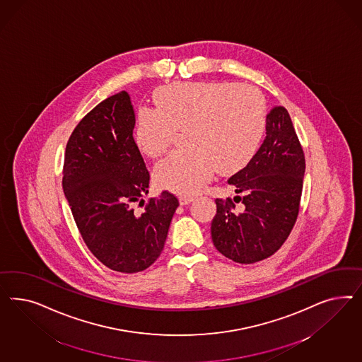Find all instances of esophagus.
I'll return each mask as SVG.
<instances>
[{
  "mask_svg": "<svg viewBox=\"0 0 362 362\" xmlns=\"http://www.w3.org/2000/svg\"><path fill=\"white\" fill-rule=\"evenodd\" d=\"M195 199L191 197H179V203L180 206H188L189 203H192Z\"/></svg>",
  "mask_w": 362,
  "mask_h": 362,
  "instance_id": "34e87169",
  "label": "esophagus"
}]
</instances>
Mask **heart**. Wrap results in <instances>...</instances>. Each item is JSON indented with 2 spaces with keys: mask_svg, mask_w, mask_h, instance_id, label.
<instances>
[{
  "mask_svg": "<svg viewBox=\"0 0 362 362\" xmlns=\"http://www.w3.org/2000/svg\"><path fill=\"white\" fill-rule=\"evenodd\" d=\"M156 109L136 115L135 139L143 153H165L176 132L187 130L189 150L174 151L153 170L162 189L195 195L214 175L235 174L259 151L267 126L265 102L251 86L232 82H186L159 88Z\"/></svg>",
  "mask_w": 362,
  "mask_h": 362,
  "instance_id": "b5f03b06",
  "label": "heart"
}]
</instances>
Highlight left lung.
<instances>
[{
    "instance_id": "left-lung-1",
    "label": "left lung",
    "mask_w": 362,
    "mask_h": 362,
    "mask_svg": "<svg viewBox=\"0 0 362 362\" xmlns=\"http://www.w3.org/2000/svg\"><path fill=\"white\" fill-rule=\"evenodd\" d=\"M265 135L252 160L228 179L235 192L241 194L233 200L241 202L244 209L235 212L230 199L215 200L214 245L236 263H256L279 251L298 214L305 158L283 106L274 105L267 114Z\"/></svg>"
}]
</instances>
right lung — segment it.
I'll list each match as a JSON object with an SVG mask.
<instances>
[{
    "label": "right lung",
    "instance_id": "right-lung-1",
    "mask_svg": "<svg viewBox=\"0 0 362 362\" xmlns=\"http://www.w3.org/2000/svg\"><path fill=\"white\" fill-rule=\"evenodd\" d=\"M127 91L102 100L78 123L66 146L62 187L78 230L100 263L123 274L147 269L163 251L179 206L163 191L143 214L132 203L148 192L150 174L132 136Z\"/></svg>",
    "mask_w": 362,
    "mask_h": 362
}]
</instances>
